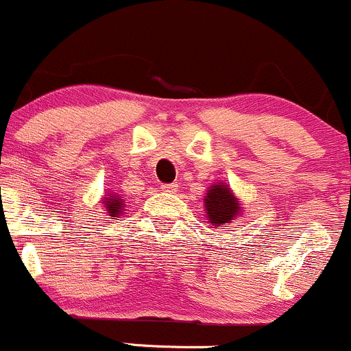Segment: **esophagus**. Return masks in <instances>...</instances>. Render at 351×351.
<instances>
[{
    "label": "esophagus",
    "mask_w": 351,
    "mask_h": 351,
    "mask_svg": "<svg viewBox=\"0 0 351 351\" xmlns=\"http://www.w3.org/2000/svg\"><path fill=\"white\" fill-rule=\"evenodd\" d=\"M162 189L165 193H175L178 189V183H165L162 184Z\"/></svg>",
    "instance_id": "obj_1"
}]
</instances>
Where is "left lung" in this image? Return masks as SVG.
Wrapping results in <instances>:
<instances>
[{"instance_id": "1", "label": "left lung", "mask_w": 351, "mask_h": 351, "mask_svg": "<svg viewBox=\"0 0 351 351\" xmlns=\"http://www.w3.org/2000/svg\"><path fill=\"white\" fill-rule=\"evenodd\" d=\"M204 206H206L209 223L215 226L229 223L239 213V201L234 198L231 189L224 183L208 189Z\"/></svg>"}]
</instances>
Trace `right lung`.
<instances>
[{
  "label": "right lung",
  "mask_w": 351,
  "mask_h": 351,
  "mask_svg": "<svg viewBox=\"0 0 351 351\" xmlns=\"http://www.w3.org/2000/svg\"><path fill=\"white\" fill-rule=\"evenodd\" d=\"M106 199H107L106 201V208H107V211L110 213L108 216H112V219L122 215V209H123L122 198H119V196H110V198H108V195H107Z\"/></svg>",
  "instance_id": "1"
}]
</instances>
